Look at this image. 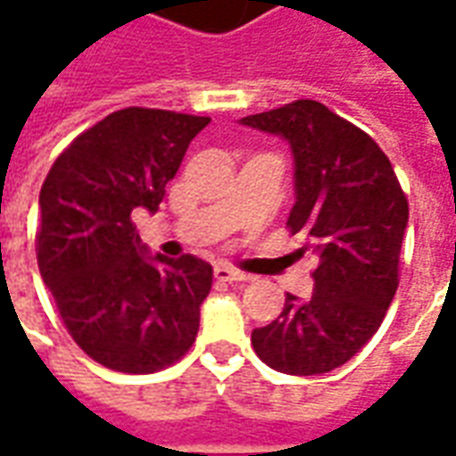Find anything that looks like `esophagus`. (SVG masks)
<instances>
[{"instance_id":"obj_1","label":"esophagus","mask_w":456,"mask_h":456,"mask_svg":"<svg viewBox=\"0 0 456 456\" xmlns=\"http://www.w3.org/2000/svg\"><path fill=\"white\" fill-rule=\"evenodd\" d=\"M215 278H219V281H227V283H241V281H248L247 273H241V271L227 266V264H219V266H215Z\"/></svg>"}]
</instances>
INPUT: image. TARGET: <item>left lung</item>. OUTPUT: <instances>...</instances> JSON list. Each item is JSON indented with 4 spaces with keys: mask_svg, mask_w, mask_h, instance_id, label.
Here are the masks:
<instances>
[{
    "mask_svg": "<svg viewBox=\"0 0 456 456\" xmlns=\"http://www.w3.org/2000/svg\"><path fill=\"white\" fill-rule=\"evenodd\" d=\"M244 126L288 141L297 256L317 261L310 297L288 293L283 313L251 332L258 359L290 376L327 373L381 327L398 288L408 200L379 143L315 100L251 114Z\"/></svg>",
    "mask_w": 456,
    "mask_h": 456,
    "instance_id": "1",
    "label": "left lung"
}]
</instances>
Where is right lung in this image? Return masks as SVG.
<instances>
[{
    "mask_svg": "<svg viewBox=\"0 0 456 456\" xmlns=\"http://www.w3.org/2000/svg\"><path fill=\"white\" fill-rule=\"evenodd\" d=\"M208 117L126 107L83 131L45 175L38 271L77 346L121 373H153L188 352L212 266L151 256L131 215L159 212L166 183Z\"/></svg>",
    "mask_w": 456,
    "mask_h": 456,
    "instance_id": "add662e5",
    "label": "right lung"
}]
</instances>
